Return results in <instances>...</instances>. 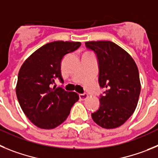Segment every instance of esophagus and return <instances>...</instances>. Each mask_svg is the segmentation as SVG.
Masks as SVG:
<instances>
[{"label":"esophagus","instance_id":"1","mask_svg":"<svg viewBox=\"0 0 158 158\" xmlns=\"http://www.w3.org/2000/svg\"><path fill=\"white\" fill-rule=\"evenodd\" d=\"M79 98L81 99V100H84V99H86V98L88 97V94L86 93H83V94H79Z\"/></svg>","mask_w":158,"mask_h":158}]
</instances>
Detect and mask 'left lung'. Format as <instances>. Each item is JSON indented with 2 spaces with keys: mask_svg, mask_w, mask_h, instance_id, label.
I'll return each mask as SVG.
<instances>
[{
  "mask_svg": "<svg viewBox=\"0 0 158 158\" xmlns=\"http://www.w3.org/2000/svg\"><path fill=\"white\" fill-rule=\"evenodd\" d=\"M98 64V83L106 91L100 95V106L91 113L98 125L106 129L120 127L135 110L141 84L134 60L119 45L109 41L85 42Z\"/></svg>",
  "mask_w": 158,
  "mask_h": 158,
  "instance_id": "1",
  "label": "left lung"
}]
</instances>
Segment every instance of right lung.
Here are the masks:
<instances>
[{"instance_id":"1","label":"right lung","mask_w":158,"mask_h":158,"mask_svg":"<svg viewBox=\"0 0 158 158\" xmlns=\"http://www.w3.org/2000/svg\"><path fill=\"white\" fill-rule=\"evenodd\" d=\"M80 42L56 41L37 49L19 69L16 96L21 109L37 127L52 129L69 116L79 100L75 92L53 86L58 79L64 82L60 72L62 59L79 49Z\"/></svg>"}]
</instances>
